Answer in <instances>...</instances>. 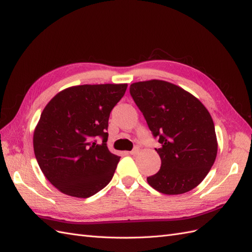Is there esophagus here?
<instances>
[{
  "mask_svg": "<svg viewBox=\"0 0 252 252\" xmlns=\"http://www.w3.org/2000/svg\"><path fill=\"white\" fill-rule=\"evenodd\" d=\"M139 151H140V147L137 145V146L133 147V150L129 153V154H130V155H137L138 153H139Z\"/></svg>",
  "mask_w": 252,
  "mask_h": 252,
  "instance_id": "34e87169",
  "label": "esophagus"
}]
</instances>
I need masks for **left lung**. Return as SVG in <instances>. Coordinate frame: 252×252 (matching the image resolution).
<instances>
[{"mask_svg":"<svg viewBox=\"0 0 252 252\" xmlns=\"http://www.w3.org/2000/svg\"><path fill=\"white\" fill-rule=\"evenodd\" d=\"M129 92L160 143L155 150L161 167L147 177V183L164 194L185 193L197 187L217 156L210 112L198 98L162 80L132 83Z\"/></svg>","mask_w":252,"mask_h":252,"instance_id":"1","label":"left lung"}]
</instances>
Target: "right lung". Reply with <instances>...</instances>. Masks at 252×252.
<instances>
[{
    "label": "right lung",
    "instance_id": "add662e5",
    "mask_svg": "<svg viewBox=\"0 0 252 252\" xmlns=\"http://www.w3.org/2000/svg\"><path fill=\"white\" fill-rule=\"evenodd\" d=\"M126 89L127 84L78 85L60 92L45 107L34 131V153L60 191L89 198L112 180L121 157L107 146L108 122Z\"/></svg>",
    "mask_w": 252,
    "mask_h": 252
}]
</instances>
